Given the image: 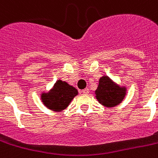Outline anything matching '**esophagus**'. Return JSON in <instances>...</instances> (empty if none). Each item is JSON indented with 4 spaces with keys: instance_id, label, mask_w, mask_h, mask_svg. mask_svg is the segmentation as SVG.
<instances>
[{
    "instance_id": "34e87169",
    "label": "esophagus",
    "mask_w": 158,
    "mask_h": 158,
    "mask_svg": "<svg viewBox=\"0 0 158 158\" xmlns=\"http://www.w3.org/2000/svg\"><path fill=\"white\" fill-rule=\"evenodd\" d=\"M89 89H83L81 91V93H83V94H89Z\"/></svg>"
}]
</instances>
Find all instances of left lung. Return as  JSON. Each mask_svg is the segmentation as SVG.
Segmentation results:
<instances>
[{"label": "left lung", "mask_w": 158, "mask_h": 158, "mask_svg": "<svg viewBox=\"0 0 158 158\" xmlns=\"http://www.w3.org/2000/svg\"><path fill=\"white\" fill-rule=\"evenodd\" d=\"M127 89L120 87L109 77L103 76L99 79L97 89L95 90L96 98L102 105L111 108L118 105L125 98Z\"/></svg>", "instance_id": "obj_1"}]
</instances>
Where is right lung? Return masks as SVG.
Instances as JSON below:
<instances>
[{"instance_id": "obj_1", "label": "right lung", "mask_w": 158, "mask_h": 158, "mask_svg": "<svg viewBox=\"0 0 158 158\" xmlns=\"http://www.w3.org/2000/svg\"><path fill=\"white\" fill-rule=\"evenodd\" d=\"M76 95H78V90L75 88L59 79L50 92L41 94V100L44 105L50 110L61 112L69 105Z\"/></svg>"}]
</instances>
